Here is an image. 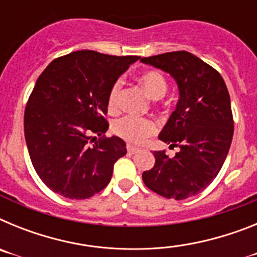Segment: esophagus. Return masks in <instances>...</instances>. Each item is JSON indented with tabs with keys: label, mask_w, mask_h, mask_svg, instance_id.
Wrapping results in <instances>:
<instances>
[{
	"label": "esophagus",
	"mask_w": 257,
	"mask_h": 257,
	"mask_svg": "<svg viewBox=\"0 0 257 257\" xmlns=\"http://www.w3.org/2000/svg\"><path fill=\"white\" fill-rule=\"evenodd\" d=\"M127 152H128L130 154H136V153H139V149L133 147V145H127Z\"/></svg>",
	"instance_id": "esophagus-1"
}]
</instances>
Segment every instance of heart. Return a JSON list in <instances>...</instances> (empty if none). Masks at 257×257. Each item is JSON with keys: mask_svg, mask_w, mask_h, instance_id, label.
Instances as JSON below:
<instances>
[{"mask_svg": "<svg viewBox=\"0 0 257 257\" xmlns=\"http://www.w3.org/2000/svg\"><path fill=\"white\" fill-rule=\"evenodd\" d=\"M139 82L154 100H158L165 96L167 88H169L165 77L156 70H151V72L142 74ZM121 87L122 82L117 81L110 88L108 95L109 109H115L118 106ZM157 130H158V126L154 121L148 119V118L134 117V115H124L113 123V133L133 144H142L147 138L156 134Z\"/></svg>", "mask_w": 257, "mask_h": 257, "instance_id": "obj_1", "label": "heart"}]
</instances>
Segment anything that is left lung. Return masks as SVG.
Returning a JSON list of instances; mask_svg holds the SVG:
<instances>
[{
  "label": "left lung",
  "mask_w": 257,
  "mask_h": 257,
  "mask_svg": "<svg viewBox=\"0 0 257 257\" xmlns=\"http://www.w3.org/2000/svg\"><path fill=\"white\" fill-rule=\"evenodd\" d=\"M169 73L179 101L160 133V140L179 147L175 157L153 152L156 163L143 181L166 198L187 199L207 188L221 170L233 139L230 96L217 70L188 51L140 59Z\"/></svg>",
  "instance_id": "8db88e82"
}]
</instances>
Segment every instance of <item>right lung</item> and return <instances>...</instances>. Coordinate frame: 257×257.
Listing matches in <instances>:
<instances>
[{
  "label": "right lung",
  "mask_w": 257,
  "mask_h": 257,
  "mask_svg": "<svg viewBox=\"0 0 257 257\" xmlns=\"http://www.w3.org/2000/svg\"><path fill=\"white\" fill-rule=\"evenodd\" d=\"M138 59L82 50L52 60L38 77L24 112V135L32 165L52 192L86 199L109 184L126 143L114 135L89 142L108 130L109 91Z\"/></svg>",
  "instance_id": "1"
}]
</instances>
